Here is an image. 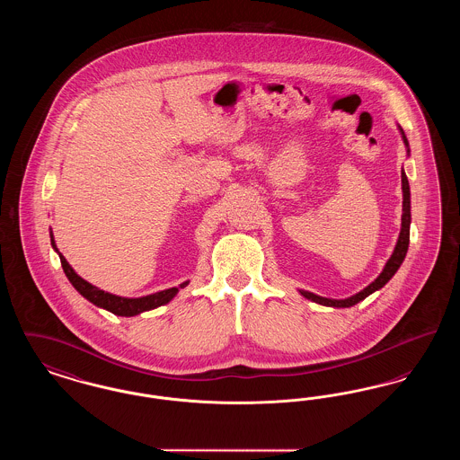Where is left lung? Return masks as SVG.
<instances>
[{
  "label": "left lung",
  "mask_w": 460,
  "mask_h": 460,
  "mask_svg": "<svg viewBox=\"0 0 460 460\" xmlns=\"http://www.w3.org/2000/svg\"><path fill=\"white\" fill-rule=\"evenodd\" d=\"M398 131L402 134V139H403V143H405L407 155L411 154V148H409V141H407L405 132H403V129H402L400 126H398ZM402 193H403V203H402V227H400V234H398V240H396V244H394L392 257L388 259L385 269L381 270V274L372 281L371 285L366 286L362 291L351 295L349 298H343V300H334V298L319 296V295L310 293V291H305V289H300V295H302V296H305L306 300L315 302V304H319V305L349 308V306H353L355 304L362 302L364 298H367L374 291L381 289L383 286L386 285V283L394 278V272L400 269V265H402L405 255H407L409 241H411V188H409V179H407V175L403 172V169H402Z\"/></svg>",
  "instance_id": "left-lung-1"
}]
</instances>
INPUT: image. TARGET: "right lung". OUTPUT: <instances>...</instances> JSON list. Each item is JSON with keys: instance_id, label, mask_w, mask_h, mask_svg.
<instances>
[{"instance_id": "obj_1", "label": "right lung", "mask_w": 460, "mask_h": 460, "mask_svg": "<svg viewBox=\"0 0 460 460\" xmlns=\"http://www.w3.org/2000/svg\"><path fill=\"white\" fill-rule=\"evenodd\" d=\"M49 238H51V246L53 250L58 253L60 257V262L64 267V272H66V279L72 283V286L89 300L93 305L100 306V308H105L115 315H122V317H132V315H137V314H143V312H148V310H154L156 306L165 305L169 304L175 295L179 293L181 288H186L190 285V281H184L182 285L177 286V288H169V289H164V291H158L154 295H146V296H139V298H126V296H119V295H111L109 291H103L96 286L91 285L86 279H83L72 267L70 263L66 262V257L58 252L57 244H55V238H53V231H49Z\"/></svg>"}]
</instances>
